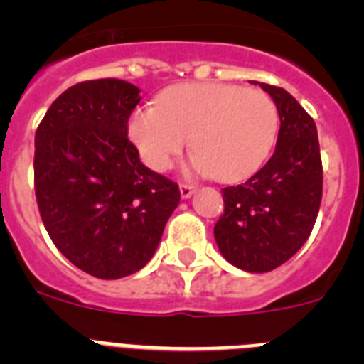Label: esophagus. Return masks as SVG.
<instances>
[{"label":"esophagus","instance_id":"obj_1","mask_svg":"<svg viewBox=\"0 0 364 364\" xmlns=\"http://www.w3.org/2000/svg\"><path fill=\"white\" fill-rule=\"evenodd\" d=\"M195 186H191V184H180V197L182 198H189L193 195V193H195Z\"/></svg>","mask_w":364,"mask_h":364}]
</instances>
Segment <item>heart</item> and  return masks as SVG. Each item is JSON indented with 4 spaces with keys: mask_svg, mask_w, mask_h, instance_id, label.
<instances>
[{
    "mask_svg": "<svg viewBox=\"0 0 364 364\" xmlns=\"http://www.w3.org/2000/svg\"><path fill=\"white\" fill-rule=\"evenodd\" d=\"M279 133V111L268 92L231 83H184L140 105L127 134L144 162L164 171L188 147L191 167L222 182H239L259 169Z\"/></svg>",
    "mask_w": 364,
    "mask_h": 364,
    "instance_id": "1",
    "label": "heart"
}]
</instances>
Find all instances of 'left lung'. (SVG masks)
<instances>
[{
    "instance_id": "1",
    "label": "left lung",
    "mask_w": 364,
    "mask_h": 364,
    "mask_svg": "<svg viewBox=\"0 0 364 364\" xmlns=\"http://www.w3.org/2000/svg\"><path fill=\"white\" fill-rule=\"evenodd\" d=\"M253 83L277 105V146L252 178L222 189L224 215L213 231L230 264L266 273L291 259L310 237L323 197V164L315 122L297 100L281 87Z\"/></svg>"
}]
</instances>
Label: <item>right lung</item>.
<instances>
[{"label":"right lung","mask_w":364,"mask_h":364,"mask_svg":"<svg viewBox=\"0 0 364 364\" xmlns=\"http://www.w3.org/2000/svg\"><path fill=\"white\" fill-rule=\"evenodd\" d=\"M140 89L82 82L58 96L34 138V189L43 226L76 268L122 279L151 260L180 202L173 180L151 171L127 138Z\"/></svg>","instance_id":"obj_1"}]
</instances>
